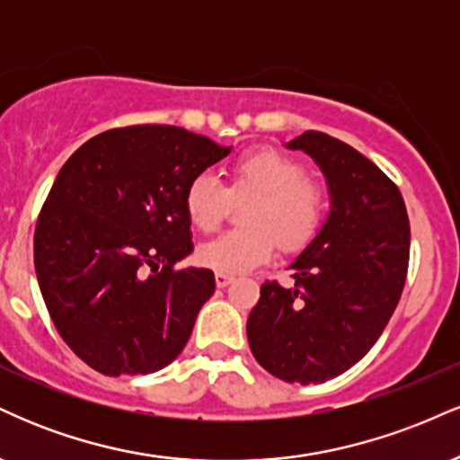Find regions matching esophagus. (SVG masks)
I'll return each mask as SVG.
<instances>
[{
  "instance_id": "esophagus-1",
  "label": "esophagus",
  "mask_w": 460,
  "mask_h": 460,
  "mask_svg": "<svg viewBox=\"0 0 460 460\" xmlns=\"http://www.w3.org/2000/svg\"><path fill=\"white\" fill-rule=\"evenodd\" d=\"M234 274H225V272H216V285L218 288H226L229 283H234Z\"/></svg>"
}]
</instances>
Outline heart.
Listing matches in <instances>:
<instances>
[{"instance_id": "1", "label": "heart", "mask_w": 460, "mask_h": 460, "mask_svg": "<svg viewBox=\"0 0 460 460\" xmlns=\"http://www.w3.org/2000/svg\"><path fill=\"white\" fill-rule=\"evenodd\" d=\"M229 194L251 197L242 212L246 226L199 248V261L225 274L248 272L272 257L274 246L296 251L314 237L324 216V190L305 166L272 149L248 151L231 164V186L200 172L186 190L190 223L212 234L225 220Z\"/></svg>"}]
</instances>
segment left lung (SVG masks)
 Listing matches in <instances>:
<instances>
[{
  "instance_id": "left-lung-1",
  "label": "left lung",
  "mask_w": 460,
  "mask_h": 460,
  "mask_svg": "<svg viewBox=\"0 0 460 460\" xmlns=\"http://www.w3.org/2000/svg\"><path fill=\"white\" fill-rule=\"evenodd\" d=\"M324 172L331 212L292 261V288L261 285L248 315L252 355L288 383H324L367 355L406 281L411 229L402 194L374 162L322 131L288 142Z\"/></svg>"
}]
</instances>
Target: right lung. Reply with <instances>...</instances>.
<instances>
[{
	"label": "right lung",
	"mask_w": 460,
	"mask_h": 460,
	"mask_svg": "<svg viewBox=\"0 0 460 460\" xmlns=\"http://www.w3.org/2000/svg\"><path fill=\"white\" fill-rule=\"evenodd\" d=\"M172 125L108 129L68 157L34 231L47 311L75 355L105 376L175 361L216 289L192 252L186 190L229 155Z\"/></svg>",
	"instance_id": "right-lung-1"
}]
</instances>
